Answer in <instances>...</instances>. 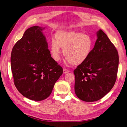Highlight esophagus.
Instances as JSON below:
<instances>
[{"label": "esophagus", "instance_id": "1", "mask_svg": "<svg viewBox=\"0 0 127 127\" xmlns=\"http://www.w3.org/2000/svg\"><path fill=\"white\" fill-rule=\"evenodd\" d=\"M69 72V70H68L67 69H66V68H64L63 69V72L64 74H67V73Z\"/></svg>", "mask_w": 127, "mask_h": 127}]
</instances>
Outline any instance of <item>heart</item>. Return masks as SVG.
Returning a JSON list of instances; mask_svg holds the SVG:
<instances>
[{"mask_svg": "<svg viewBox=\"0 0 127 127\" xmlns=\"http://www.w3.org/2000/svg\"><path fill=\"white\" fill-rule=\"evenodd\" d=\"M93 40L87 34L74 31H59L50 42V52L53 59L58 61L60 59L61 48L66 57V61L73 65L83 63L89 57L93 49Z\"/></svg>", "mask_w": 127, "mask_h": 127, "instance_id": "b5f03b06", "label": "heart"}]
</instances>
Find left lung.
Instances as JSON below:
<instances>
[{
  "label": "left lung",
  "instance_id": "8db88e82",
  "mask_svg": "<svg viewBox=\"0 0 127 127\" xmlns=\"http://www.w3.org/2000/svg\"><path fill=\"white\" fill-rule=\"evenodd\" d=\"M87 59L74 70L75 92L85 102L100 99L113 88L116 81L119 55L113 44L102 30Z\"/></svg>",
  "mask_w": 127,
  "mask_h": 127
}]
</instances>
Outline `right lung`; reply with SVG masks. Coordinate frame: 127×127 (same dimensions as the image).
Segmentation results:
<instances>
[{
	"label": "right lung",
	"mask_w": 127,
	"mask_h": 127,
	"mask_svg": "<svg viewBox=\"0 0 127 127\" xmlns=\"http://www.w3.org/2000/svg\"><path fill=\"white\" fill-rule=\"evenodd\" d=\"M32 26L15 44L11 53V69L15 86L30 99L39 101L51 94L63 69L51 57L43 31Z\"/></svg>",
	"instance_id": "obj_1"
}]
</instances>
